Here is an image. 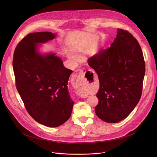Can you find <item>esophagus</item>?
Listing matches in <instances>:
<instances>
[{"instance_id":"34e87169","label":"esophagus","mask_w":157,"mask_h":157,"mask_svg":"<svg viewBox=\"0 0 157 157\" xmlns=\"http://www.w3.org/2000/svg\"><path fill=\"white\" fill-rule=\"evenodd\" d=\"M84 76V74L83 71H82L81 70H76V71L73 73V78L74 79H78V80H78V81L76 80V81H75V82H73L72 83V86H73V87L74 88H77V87L79 86V79L83 78ZM78 94L80 97L83 98L87 97V95L83 94L82 93H80V92H79V91L78 92Z\"/></svg>"}]
</instances>
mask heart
Listing matches in <instances>:
<instances>
[{
	"mask_svg": "<svg viewBox=\"0 0 157 157\" xmlns=\"http://www.w3.org/2000/svg\"><path fill=\"white\" fill-rule=\"evenodd\" d=\"M70 59H71L73 61H74V62L76 61H77V59H78L77 57H76V56L73 55H70Z\"/></svg>",
	"mask_w": 157,
	"mask_h": 157,
	"instance_id": "heart-1",
	"label": "heart"
}]
</instances>
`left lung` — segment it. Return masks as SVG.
I'll list each match as a JSON object with an SVG mask.
<instances>
[{"label":"left lung","instance_id":"left-lung-1","mask_svg":"<svg viewBox=\"0 0 157 157\" xmlns=\"http://www.w3.org/2000/svg\"><path fill=\"white\" fill-rule=\"evenodd\" d=\"M88 64L98 74L100 84L97 116L108 123L122 121L142 96L145 64L138 41L128 31L118 29L110 47L89 58Z\"/></svg>","mask_w":157,"mask_h":157}]
</instances>
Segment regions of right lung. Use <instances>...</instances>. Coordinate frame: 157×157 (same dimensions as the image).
Returning a JSON list of instances; mask_svg holds the SVG:
<instances>
[{"label": "right lung", "mask_w": 157, "mask_h": 157, "mask_svg": "<svg viewBox=\"0 0 157 157\" xmlns=\"http://www.w3.org/2000/svg\"><path fill=\"white\" fill-rule=\"evenodd\" d=\"M55 37L48 32L29 33L18 43L13 58L16 87L26 110L35 121L50 127L68 121L74 104L67 86L73 71L55 54L37 52L38 43Z\"/></svg>", "instance_id": "obj_1"}]
</instances>
